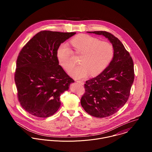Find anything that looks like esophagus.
Returning a JSON list of instances; mask_svg holds the SVG:
<instances>
[{"label":"esophagus","instance_id":"esophagus-1","mask_svg":"<svg viewBox=\"0 0 152 152\" xmlns=\"http://www.w3.org/2000/svg\"><path fill=\"white\" fill-rule=\"evenodd\" d=\"M77 82L78 83H79V84H81V85H84V83L83 81H79V80H77Z\"/></svg>","mask_w":152,"mask_h":152}]
</instances>
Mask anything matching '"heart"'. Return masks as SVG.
Masks as SVG:
<instances>
[{
	"label": "heart",
	"instance_id": "1",
	"mask_svg": "<svg viewBox=\"0 0 152 152\" xmlns=\"http://www.w3.org/2000/svg\"><path fill=\"white\" fill-rule=\"evenodd\" d=\"M75 53L81 54L80 65L72 67L69 74L75 79H83L88 76H96L101 73L112 61L114 50L109 43L101 42L98 38L81 34L70 41ZM57 57L60 65L66 70L73 64V53L65 43L61 44L57 50Z\"/></svg>",
	"mask_w": 152,
	"mask_h": 152
}]
</instances>
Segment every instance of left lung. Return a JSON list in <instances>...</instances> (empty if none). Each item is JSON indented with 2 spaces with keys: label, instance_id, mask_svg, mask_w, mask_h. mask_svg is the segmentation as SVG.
<instances>
[{
  "label": "left lung",
  "instance_id": "1",
  "mask_svg": "<svg viewBox=\"0 0 152 152\" xmlns=\"http://www.w3.org/2000/svg\"><path fill=\"white\" fill-rule=\"evenodd\" d=\"M87 33L105 36L114 50L113 59L106 69L86 81V92L81 99L82 107L88 114L105 118L118 112L127 102L134 78L133 62L123 44L111 33L105 31Z\"/></svg>",
  "mask_w": 152,
  "mask_h": 152
}]
</instances>
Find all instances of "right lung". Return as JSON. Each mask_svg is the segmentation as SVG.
<instances>
[{
	"mask_svg": "<svg viewBox=\"0 0 152 152\" xmlns=\"http://www.w3.org/2000/svg\"><path fill=\"white\" fill-rule=\"evenodd\" d=\"M75 34L42 31L20 51L15 81L19 101L31 115L47 118L54 114L61 105V94L74 83L59 65L57 50Z\"/></svg>",
	"mask_w": 152,
	"mask_h": 152,
	"instance_id": "right-lung-1",
	"label": "right lung"
}]
</instances>
